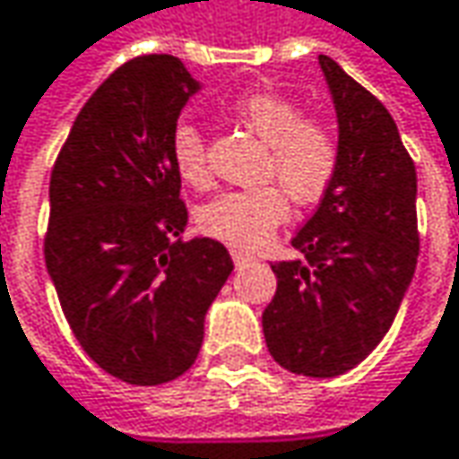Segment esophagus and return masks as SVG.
<instances>
[{"instance_id": "1", "label": "esophagus", "mask_w": 459, "mask_h": 459, "mask_svg": "<svg viewBox=\"0 0 459 459\" xmlns=\"http://www.w3.org/2000/svg\"><path fill=\"white\" fill-rule=\"evenodd\" d=\"M232 261H235V264H246V261H250V253H243V250H232Z\"/></svg>"}]
</instances>
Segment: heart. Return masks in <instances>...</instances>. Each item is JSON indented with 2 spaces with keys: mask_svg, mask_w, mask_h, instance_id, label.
<instances>
[{
  "mask_svg": "<svg viewBox=\"0 0 459 459\" xmlns=\"http://www.w3.org/2000/svg\"><path fill=\"white\" fill-rule=\"evenodd\" d=\"M232 115L266 143L264 185L227 190L201 206L198 230L235 247H261L290 216V199L311 206L326 195L340 172L337 133L274 91H250L232 104ZM169 156L182 182L204 187L212 180L206 138L193 122H178L169 133Z\"/></svg>",
  "mask_w": 459,
  "mask_h": 459,
  "instance_id": "b5f03b06",
  "label": "heart"
}]
</instances>
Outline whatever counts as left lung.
Returning a JSON list of instances; mask_svg holds the SVG:
<instances>
[{"label":"left lung","instance_id":"left-lung-1","mask_svg":"<svg viewBox=\"0 0 459 459\" xmlns=\"http://www.w3.org/2000/svg\"><path fill=\"white\" fill-rule=\"evenodd\" d=\"M340 119V172L277 261L264 311L272 358L292 374L340 377L389 332L418 261L415 164L386 107L318 54Z\"/></svg>","mask_w":459,"mask_h":459}]
</instances>
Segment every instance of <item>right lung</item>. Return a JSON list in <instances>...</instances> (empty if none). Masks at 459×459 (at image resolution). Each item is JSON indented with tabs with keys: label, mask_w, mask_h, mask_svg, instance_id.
Masks as SVG:
<instances>
[{
	"label": "right lung",
	"mask_w": 459,
	"mask_h": 459,
	"mask_svg": "<svg viewBox=\"0 0 459 459\" xmlns=\"http://www.w3.org/2000/svg\"><path fill=\"white\" fill-rule=\"evenodd\" d=\"M195 91L172 54L125 62L85 101L51 167L44 258L59 306L85 355L135 386L195 363L206 311L232 274L221 243L182 240L169 133Z\"/></svg>",
	"instance_id": "1"
}]
</instances>
